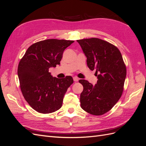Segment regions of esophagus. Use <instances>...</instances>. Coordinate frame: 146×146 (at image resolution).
Returning <instances> with one entry per match:
<instances>
[{
    "mask_svg": "<svg viewBox=\"0 0 146 146\" xmlns=\"http://www.w3.org/2000/svg\"><path fill=\"white\" fill-rule=\"evenodd\" d=\"M73 79H74V82H77V81H78V80H79V78H78L77 77H73Z\"/></svg>",
    "mask_w": 146,
    "mask_h": 146,
    "instance_id": "34e87169",
    "label": "esophagus"
}]
</instances>
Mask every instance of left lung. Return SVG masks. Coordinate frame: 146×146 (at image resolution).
<instances>
[{
  "label": "left lung",
  "instance_id": "obj_1",
  "mask_svg": "<svg viewBox=\"0 0 146 146\" xmlns=\"http://www.w3.org/2000/svg\"><path fill=\"white\" fill-rule=\"evenodd\" d=\"M87 58L90 70H96L98 80L94 85L80 80L83 86L80 106L92 115L107 113L121 98L126 77V66L121 52L112 44L96 38L77 40Z\"/></svg>",
  "mask_w": 146,
  "mask_h": 146
}]
</instances>
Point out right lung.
I'll list each match as a JSON object with an SVG mask.
<instances>
[{"instance_id": "right-lung-1", "label": "right lung", "mask_w": 146, "mask_h": 146, "mask_svg": "<svg viewBox=\"0 0 146 146\" xmlns=\"http://www.w3.org/2000/svg\"><path fill=\"white\" fill-rule=\"evenodd\" d=\"M74 42L48 39L35 42L21 59L17 68L21 90L30 107L38 113H51L62 106L73 78L53 77L48 69L60 64L64 50Z\"/></svg>"}]
</instances>
